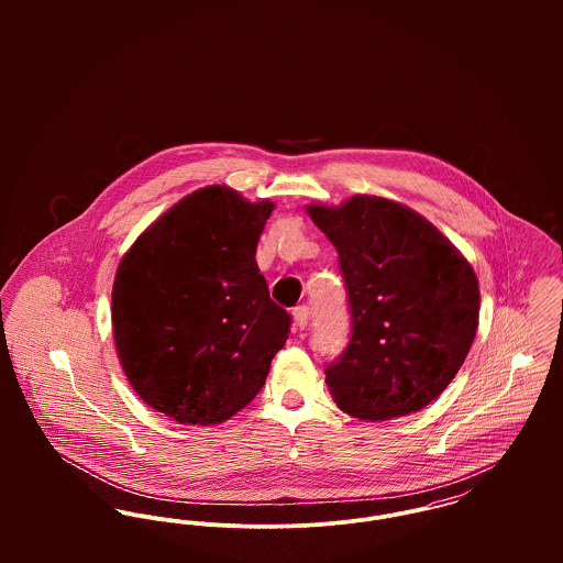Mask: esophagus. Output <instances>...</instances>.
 <instances>
[{
  "instance_id": "esophagus-1",
  "label": "esophagus",
  "mask_w": 563,
  "mask_h": 563,
  "mask_svg": "<svg viewBox=\"0 0 563 563\" xmlns=\"http://www.w3.org/2000/svg\"><path fill=\"white\" fill-rule=\"evenodd\" d=\"M292 319H295V324H297L299 329H306L308 321H310V308H308V306H297V308L292 310Z\"/></svg>"
}]
</instances>
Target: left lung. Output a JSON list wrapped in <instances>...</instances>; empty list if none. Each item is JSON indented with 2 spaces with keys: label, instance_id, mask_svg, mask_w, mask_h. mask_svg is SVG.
Wrapping results in <instances>:
<instances>
[{
  "label": "left lung",
  "instance_id": "obj_1",
  "mask_svg": "<svg viewBox=\"0 0 563 563\" xmlns=\"http://www.w3.org/2000/svg\"><path fill=\"white\" fill-rule=\"evenodd\" d=\"M308 214L340 257L351 340L327 364L335 405L360 420H390L438 399L462 368L479 324L468 260L424 217L355 195Z\"/></svg>",
  "mask_w": 563,
  "mask_h": 563
}]
</instances>
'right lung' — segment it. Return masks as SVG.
<instances>
[{"mask_svg": "<svg viewBox=\"0 0 563 563\" xmlns=\"http://www.w3.org/2000/svg\"><path fill=\"white\" fill-rule=\"evenodd\" d=\"M275 203L199 188L123 255L112 331L136 395L181 424H219L262 390L290 314L268 297L255 249Z\"/></svg>", "mask_w": 563, "mask_h": 563, "instance_id": "obj_1", "label": "right lung"}]
</instances>
